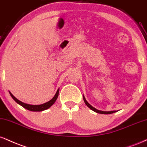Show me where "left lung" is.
Masks as SVG:
<instances>
[{
	"instance_id": "1",
	"label": "left lung",
	"mask_w": 147,
	"mask_h": 147,
	"mask_svg": "<svg viewBox=\"0 0 147 147\" xmlns=\"http://www.w3.org/2000/svg\"><path fill=\"white\" fill-rule=\"evenodd\" d=\"M84 102L86 104V105L88 106V107H89L90 109H91L92 110H93L94 112H96V113H98V114H112V113H114L116 112V111H111V112H103V111H100V110H98V109H96V108H94V107H93L91 105H90L89 103H88L87 100H86V98H85V97L84 96Z\"/></svg>"
}]
</instances>
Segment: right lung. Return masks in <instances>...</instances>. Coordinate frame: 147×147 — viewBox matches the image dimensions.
I'll return each mask as SVG.
<instances>
[{"label":"right lung","instance_id":"right-lung-1","mask_svg":"<svg viewBox=\"0 0 147 147\" xmlns=\"http://www.w3.org/2000/svg\"><path fill=\"white\" fill-rule=\"evenodd\" d=\"M9 93H10V95H11L12 98H13V99L15 100L17 103L20 104L21 106H22V107H24L25 109H28V110H30V111H33V112H40V111H43V110H45V109H49L51 105H53V104L55 103V100H57V98L58 95H59V90H57L55 95L53 98L51 100H49V102H45V103H44V104H42V105H29V104H26V103H24V102H21L20 100H18L17 98H16V97L14 96L11 92H9Z\"/></svg>","mask_w":147,"mask_h":147}]
</instances>
